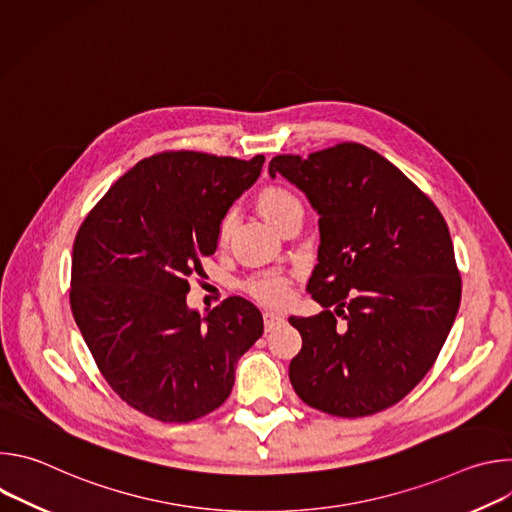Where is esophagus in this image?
Instances as JSON below:
<instances>
[{
	"instance_id": "obj_1",
	"label": "esophagus",
	"mask_w": 512,
	"mask_h": 512,
	"mask_svg": "<svg viewBox=\"0 0 512 512\" xmlns=\"http://www.w3.org/2000/svg\"><path fill=\"white\" fill-rule=\"evenodd\" d=\"M283 322V316L281 314H277V312H263V324H265V330L269 332V330H273L277 324H281Z\"/></svg>"
}]
</instances>
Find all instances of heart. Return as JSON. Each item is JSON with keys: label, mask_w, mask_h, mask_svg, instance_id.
Returning <instances> with one entry per match:
<instances>
[{"label": "heart", "mask_w": 512, "mask_h": 512, "mask_svg": "<svg viewBox=\"0 0 512 512\" xmlns=\"http://www.w3.org/2000/svg\"><path fill=\"white\" fill-rule=\"evenodd\" d=\"M257 208L263 214L265 221L271 223L275 229H279L281 223L287 221L291 214L304 212V206H302L300 198L291 190L283 188V186L263 188L257 194ZM233 227H235V212H227L221 218V223H218V233H216L218 245H225L229 241V237L233 233ZM289 287H291V277L285 275V273H277V271L261 273V275L247 281L249 294L253 298H257L259 302H265V304L285 302L287 296H289Z\"/></svg>", "instance_id": "heart-1"}]
</instances>
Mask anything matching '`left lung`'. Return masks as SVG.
Here are the masks:
<instances>
[{
  "instance_id": "left-lung-1",
  "label": "left lung",
  "mask_w": 512,
  "mask_h": 512,
  "mask_svg": "<svg viewBox=\"0 0 512 512\" xmlns=\"http://www.w3.org/2000/svg\"><path fill=\"white\" fill-rule=\"evenodd\" d=\"M275 174L320 214L308 291L324 312L289 318L302 334L291 387L334 417L379 413L425 377L456 320L462 279L448 225L425 192L362 143H336L306 160L275 156Z\"/></svg>"
}]
</instances>
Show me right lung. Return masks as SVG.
Here are the masks:
<instances>
[{"instance_id":"1","label":"right lung","mask_w":512,"mask_h":512,"mask_svg":"<svg viewBox=\"0 0 512 512\" xmlns=\"http://www.w3.org/2000/svg\"><path fill=\"white\" fill-rule=\"evenodd\" d=\"M265 158L160 152L137 162L85 216L72 247L70 310L109 387L164 423L221 407L237 360L263 334L261 312L233 296L204 318L190 279L216 251L218 223Z\"/></svg>"}]
</instances>
